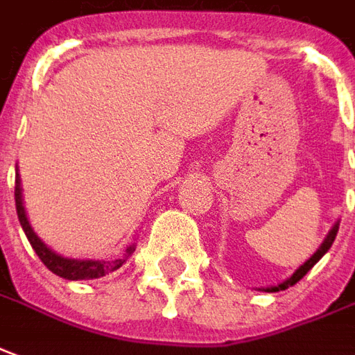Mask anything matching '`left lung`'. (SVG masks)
<instances>
[{"label": "left lung", "instance_id": "obj_1", "mask_svg": "<svg viewBox=\"0 0 355 355\" xmlns=\"http://www.w3.org/2000/svg\"><path fill=\"white\" fill-rule=\"evenodd\" d=\"M337 231H338V222H337V224H335V225H333L331 231L327 233V237H325V241H324V243H322V246H320V248H318V250L314 252V254H312L311 258L306 259V261H304V263L301 265V267H299L297 271L293 272V275H291L290 278H286L284 282H280V284H278V286H271V288H265L263 291H271V293H272V291L288 290L290 286L297 284L299 280H301V278H303L304 275H306V272L311 271L312 267H314V265H316L318 261L322 259V256H324L325 252H327V250H329V248H331L333 241H335V237H337Z\"/></svg>", "mask_w": 355, "mask_h": 355}]
</instances>
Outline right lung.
<instances>
[{
  "label": "right lung",
  "instance_id": "add662e5",
  "mask_svg": "<svg viewBox=\"0 0 355 355\" xmlns=\"http://www.w3.org/2000/svg\"><path fill=\"white\" fill-rule=\"evenodd\" d=\"M15 201H17V214L18 220H20V225H22L26 237L30 241L31 248L35 250V254L39 256V259L43 261L49 269H51L54 275L62 278H67V280H92V278H99L109 275V272L116 271L122 265L125 263V259L130 258L135 246L131 244L130 248L125 250L124 258L118 259H69L60 256L56 252H52L46 244L41 241V239L35 235V231L31 230L30 222H28V216H26V211H24L22 203V188H20V177H18L17 171V186H15Z\"/></svg>",
  "mask_w": 355,
  "mask_h": 355
}]
</instances>
